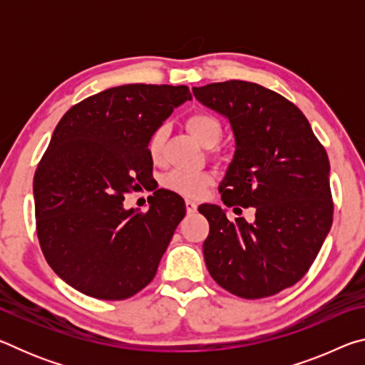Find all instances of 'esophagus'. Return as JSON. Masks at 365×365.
I'll return each instance as SVG.
<instances>
[{
  "label": "esophagus",
  "instance_id": "esophagus-1",
  "mask_svg": "<svg viewBox=\"0 0 365 365\" xmlns=\"http://www.w3.org/2000/svg\"><path fill=\"white\" fill-rule=\"evenodd\" d=\"M185 207H187V212H188V214H193V212H196L197 205H196L195 201L187 200V201H185Z\"/></svg>",
  "mask_w": 365,
  "mask_h": 365
}]
</instances>
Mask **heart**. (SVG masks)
<instances>
[{"mask_svg":"<svg viewBox=\"0 0 365 365\" xmlns=\"http://www.w3.org/2000/svg\"><path fill=\"white\" fill-rule=\"evenodd\" d=\"M187 128L190 133L205 146H214L222 137V123L217 117L209 113H195L187 119ZM165 141V127L159 125L156 130L151 133L148 140V153H150L154 163H159L163 159ZM214 182V177L205 170H187V169H175L169 172L163 178V185L168 190L174 191L182 196H200L202 195L209 185Z\"/></svg>","mask_w":365,"mask_h":365,"instance_id":"b5f03b06","label":"heart"}]
</instances>
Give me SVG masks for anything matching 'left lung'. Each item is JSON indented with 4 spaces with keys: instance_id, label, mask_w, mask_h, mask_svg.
Here are the masks:
<instances>
[{
    "instance_id": "left-lung-1",
    "label": "left lung",
    "mask_w": 365,
    "mask_h": 365,
    "mask_svg": "<svg viewBox=\"0 0 365 365\" xmlns=\"http://www.w3.org/2000/svg\"><path fill=\"white\" fill-rule=\"evenodd\" d=\"M225 115L235 154L219 191L227 207H255V222L228 220L215 205L202 252L219 285L245 299L293 287L317 257L333 220L330 163L306 115L287 98L243 80L193 88Z\"/></svg>"
}]
</instances>
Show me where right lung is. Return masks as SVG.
Wrapping results in <instances>:
<instances>
[{
    "label": "right lung",
    "mask_w": 365,
    "mask_h": 365,
    "mask_svg": "<svg viewBox=\"0 0 365 365\" xmlns=\"http://www.w3.org/2000/svg\"><path fill=\"white\" fill-rule=\"evenodd\" d=\"M188 86L130 83L88 96L54 128L34 177L36 235L67 285L96 299H127L156 275L185 202L158 190L146 212L123 195L153 175L148 140Z\"/></svg>",
    "instance_id": "obj_1"
}]
</instances>
